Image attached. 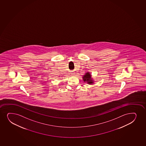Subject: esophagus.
Returning <instances> with one entry per match:
<instances>
[{
	"instance_id": "obj_1",
	"label": "esophagus",
	"mask_w": 146,
	"mask_h": 146,
	"mask_svg": "<svg viewBox=\"0 0 146 146\" xmlns=\"http://www.w3.org/2000/svg\"><path fill=\"white\" fill-rule=\"evenodd\" d=\"M72 75H74V74H72Z\"/></svg>"
}]
</instances>
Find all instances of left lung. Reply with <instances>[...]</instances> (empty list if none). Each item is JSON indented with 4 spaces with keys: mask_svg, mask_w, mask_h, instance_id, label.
Listing matches in <instances>:
<instances>
[{
    "mask_svg": "<svg viewBox=\"0 0 146 146\" xmlns=\"http://www.w3.org/2000/svg\"><path fill=\"white\" fill-rule=\"evenodd\" d=\"M83 79L84 82H87L89 84H92L94 82L91 78V75L89 72H87L85 75H84L83 77Z\"/></svg>",
    "mask_w": 146,
    "mask_h": 146,
    "instance_id": "1",
    "label": "left lung"
}]
</instances>
